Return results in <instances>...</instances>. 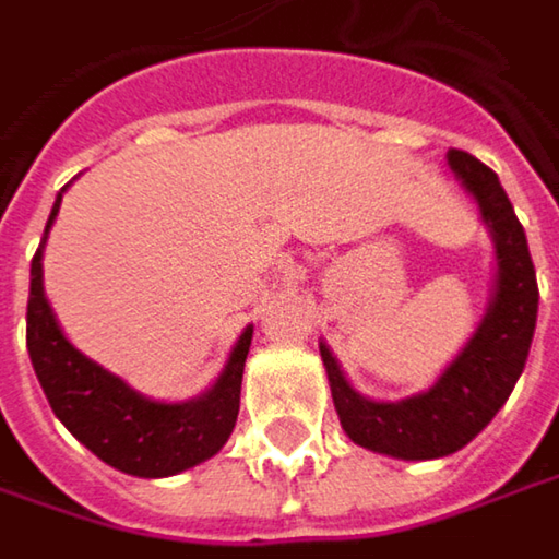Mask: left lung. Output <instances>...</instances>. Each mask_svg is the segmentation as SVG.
<instances>
[{"instance_id": "obj_1", "label": "left lung", "mask_w": 559, "mask_h": 559, "mask_svg": "<svg viewBox=\"0 0 559 559\" xmlns=\"http://www.w3.org/2000/svg\"><path fill=\"white\" fill-rule=\"evenodd\" d=\"M445 162L474 197L493 245V289L474 334L426 391L401 401H379L353 388L331 346L318 340L343 432L388 459L432 461L464 449L509 401L538 324L535 263L502 183L467 152L452 148Z\"/></svg>"}]
</instances>
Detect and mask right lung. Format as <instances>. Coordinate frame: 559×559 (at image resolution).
<instances>
[{
    "label": "right lung",
    "mask_w": 559,
    "mask_h": 559,
    "mask_svg": "<svg viewBox=\"0 0 559 559\" xmlns=\"http://www.w3.org/2000/svg\"><path fill=\"white\" fill-rule=\"evenodd\" d=\"M66 190L69 183L57 193L40 248L31 260L27 356L34 376L57 419L104 464L145 480L175 477L187 467L210 461L228 442L241 407V376L254 328L248 324L241 337L235 340L216 381L187 401L148 397L92 356H85L62 334L44 293V248L60 216Z\"/></svg>",
    "instance_id": "obj_1"
}]
</instances>
